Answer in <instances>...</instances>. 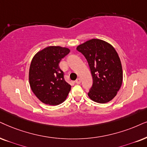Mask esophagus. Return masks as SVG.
Instances as JSON below:
<instances>
[{"label": "esophagus", "instance_id": "esophagus-1", "mask_svg": "<svg viewBox=\"0 0 147 147\" xmlns=\"http://www.w3.org/2000/svg\"><path fill=\"white\" fill-rule=\"evenodd\" d=\"M75 83H77V84H80V83H81V79H80L79 78V79H77L75 81Z\"/></svg>", "mask_w": 147, "mask_h": 147}]
</instances>
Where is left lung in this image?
Listing matches in <instances>:
<instances>
[{"mask_svg":"<svg viewBox=\"0 0 147 147\" xmlns=\"http://www.w3.org/2000/svg\"><path fill=\"white\" fill-rule=\"evenodd\" d=\"M90 66L93 85L88 93L91 100L104 104L112 100L123 81V70L117 52L109 42L92 38L77 46Z\"/></svg>","mask_w":147,"mask_h":147,"instance_id":"1","label":"left lung"}]
</instances>
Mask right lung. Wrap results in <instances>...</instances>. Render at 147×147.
Segmentation results:
<instances>
[{
    "instance_id": "add662e5",
    "label": "right lung",
    "mask_w": 147,
    "mask_h": 147,
    "mask_svg": "<svg viewBox=\"0 0 147 147\" xmlns=\"http://www.w3.org/2000/svg\"><path fill=\"white\" fill-rule=\"evenodd\" d=\"M70 51L67 47L49 46L37 52L31 61L30 85L36 98L44 104L58 105L67 98L71 86L64 80L59 63Z\"/></svg>"
}]
</instances>
